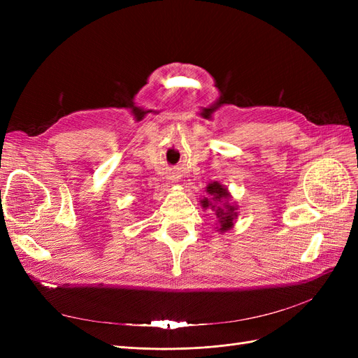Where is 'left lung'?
I'll return each instance as SVG.
<instances>
[{
	"label": "left lung",
	"mask_w": 358,
	"mask_h": 358,
	"mask_svg": "<svg viewBox=\"0 0 358 358\" xmlns=\"http://www.w3.org/2000/svg\"><path fill=\"white\" fill-rule=\"evenodd\" d=\"M208 191V197H204L200 203L203 209H210L215 212L216 218H218L220 227L218 231L225 233L233 229L234 220L237 218V206L230 204L229 200L231 199L229 189L220 182H212L206 187Z\"/></svg>",
	"instance_id": "1"
}]
</instances>
